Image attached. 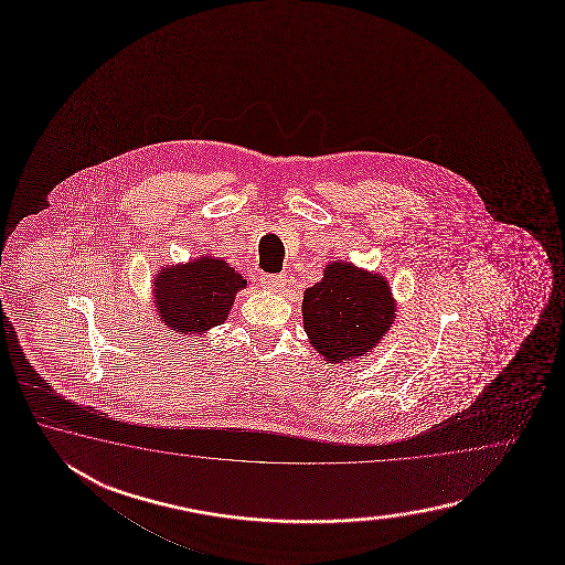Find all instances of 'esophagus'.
I'll return each mask as SVG.
<instances>
[{"instance_id": "esophagus-1", "label": "esophagus", "mask_w": 565, "mask_h": 565, "mask_svg": "<svg viewBox=\"0 0 565 565\" xmlns=\"http://www.w3.org/2000/svg\"><path fill=\"white\" fill-rule=\"evenodd\" d=\"M287 285V277L285 275H266L263 277V287L268 288V290H282Z\"/></svg>"}]
</instances>
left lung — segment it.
Instances as JSON below:
<instances>
[{"label": "left lung", "mask_w": 565, "mask_h": 565, "mask_svg": "<svg viewBox=\"0 0 565 565\" xmlns=\"http://www.w3.org/2000/svg\"><path fill=\"white\" fill-rule=\"evenodd\" d=\"M396 319V300L384 277L333 260L321 282L305 290L302 327L311 348L329 363H348L372 351Z\"/></svg>", "instance_id": "8db88e82"}]
</instances>
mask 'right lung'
I'll use <instances>...</instances> for the list:
<instances>
[{"label":"right lung","instance_id":"obj_1","mask_svg":"<svg viewBox=\"0 0 565 565\" xmlns=\"http://www.w3.org/2000/svg\"><path fill=\"white\" fill-rule=\"evenodd\" d=\"M242 288H246V280L241 273L216 256L169 265L153 280L157 315L180 335H202L228 319Z\"/></svg>","mask_w":565,"mask_h":565}]
</instances>
